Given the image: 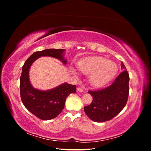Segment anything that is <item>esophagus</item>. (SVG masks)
Listing matches in <instances>:
<instances>
[{
	"label": "esophagus",
	"instance_id": "esophagus-1",
	"mask_svg": "<svg viewBox=\"0 0 151 151\" xmlns=\"http://www.w3.org/2000/svg\"><path fill=\"white\" fill-rule=\"evenodd\" d=\"M77 91H79V92H81V93H83V91H84L83 89L81 88H77Z\"/></svg>",
	"mask_w": 151,
	"mask_h": 151
}]
</instances>
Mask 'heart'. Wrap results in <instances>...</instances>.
I'll return each instance as SVG.
<instances>
[{"label": "heart", "mask_w": 151, "mask_h": 151, "mask_svg": "<svg viewBox=\"0 0 151 151\" xmlns=\"http://www.w3.org/2000/svg\"><path fill=\"white\" fill-rule=\"evenodd\" d=\"M78 70L86 75H89L90 84L94 87H102L109 83L116 74L117 65L103 57L85 58L77 63ZM70 71L77 75L76 68L71 66Z\"/></svg>", "instance_id": "b5f03b06"}]
</instances>
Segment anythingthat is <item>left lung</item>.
Returning a JSON list of instances; mask_svg holds the SVG:
<instances>
[{
    "label": "left lung",
    "instance_id": "left-lung-1",
    "mask_svg": "<svg viewBox=\"0 0 151 151\" xmlns=\"http://www.w3.org/2000/svg\"><path fill=\"white\" fill-rule=\"evenodd\" d=\"M121 67L123 72L111 85L101 90L88 92L93 100L84 109L91 120L96 122L110 120L125 107L129 93L130 78L123 62Z\"/></svg>",
    "mask_w": 151,
    "mask_h": 151
}]
</instances>
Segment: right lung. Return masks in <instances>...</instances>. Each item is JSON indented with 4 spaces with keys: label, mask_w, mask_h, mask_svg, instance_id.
Masks as SVG:
<instances>
[{
    "label": "right lung",
    "mask_w": 151,
    "mask_h": 151,
    "mask_svg": "<svg viewBox=\"0 0 151 151\" xmlns=\"http://www.w3.org/2000/svg\"><path fill=\"white\" fill-rule=\"evenodd\" d=\"M65 49H46L36 52L27 59L22 68L20 77V93L22 102L27 109L43 120L57 117L64 108L66 98L76 92V86L64 83L48 90H40L31 85L29 72L35 60L42 57H50L67 64Z\"/></svg>",
    "instance_id": "obj_1"
}]
</instances>
